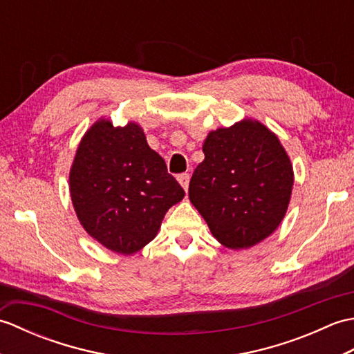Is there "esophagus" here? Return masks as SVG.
I'll list each match as a JSON object with an SVG mask.
<instances>
[{
	"instance_id": "34e87169",
	"label": "esophagus",
	"mask_w": 354,
	"mask_h": 354,
	"mask_svg": "<svg viewBox=\"0 0 354 354\" xmlns=\"http://www.w3.org/2000/svg\"><path fill=\"white\" fill-rule=\"evenodd\" d=\"M178 181L183 185V189L187 192V189H189V183H190V175L189 173H181V175H178Z\"/></svg>"
}]
</instances>
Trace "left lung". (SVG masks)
Wrapping results in <instances>:
<instances>
[{"label": "left lung", "mask_w": 354, "mask_h": 354, "mask_svg": "<svg viewBox=\"0 0 354 354\" xmlns=\"http://www.w3.org/2000/svg\"><path fill=\"white\" fill-rule=\"evenodd\" d=\"M205 160L193 171L192 204L212 234L232 250L272 234L288 209L293 171L288 153L266 126L243 120L208 133Z\"/></svg>", "instance_id": "8db88e82"}]
</instances>
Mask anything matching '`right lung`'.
I'll list each match as a JSON object with an SVG mask.
<instances>
[{
	"label": "right lung",
	"instance_id": "add662e5",
	"mask_svg": "<svg viewBox=\"0 0 354 354\" xmlns=\"http://www.w3.org/2000/svg\"><path fill=\"white\" fill-rule=\"evenodd\" d=\"M80 223L108 250L131 255L153 240L184 189L135 123L100 120L82 138L70 171Z\"/></svg>",
	"mask_w": 354,
	"mask_h": 354
}]
</instances>
